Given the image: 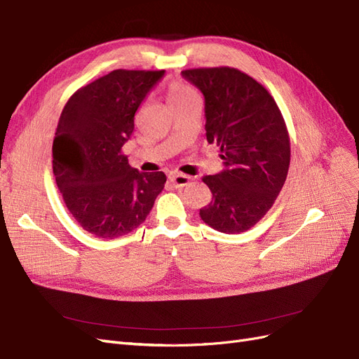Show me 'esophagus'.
Segmentation results:
<instances>
[{
	"label": "esophagus",
	"instance_id": "1",
	"mask_svg": "<svg viewBox=\"0 0 359 359\" xmlns=\"http://www.w3.org/2000/svg\"><path fill=\"white\" fill-rule=\"evenodd\" d=\"M171 182L176 184L177 188H183L187 187V184L191 182V176H187V175H182V172H172V175L170 176Z\"/></svg>",
	"mask_w": 359,
	"mask_h": 359
}]
</instances>
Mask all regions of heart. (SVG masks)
<instances>
[{
    "mask_svg": "<svg viewBox=\"0 0 359 359\" xmlns=\"http://www.w3.org/2000/svg\"><path fill=\"white\" fill-rule=\"evenodd\" d=\"M191 98H196V94L194 92V89H191L188 85H184L182 82H172L168 86L167 100H168L170 107L176 106V104H182Z\"/></svg>",
    "mask_w": 359,
    "mask_h": 359,
    "instance_id": "obj_1",
    "label": "heart"
}]
</instances>
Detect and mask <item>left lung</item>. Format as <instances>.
Segmentation results:
<instances>
[{
    "mask_svg": "<svg viewBox=\"0 0 359 359\" xmlns=\"http://www.w3.org/2000/svg\"><path fill=\"white\" fill-rule=\"evenodd\" d=\"M182 76L203 92L207 142L225 161V170L203 177L213 198L200 216L221 233H245L271 209L287 176L291 143L280 109L237 68H191Z\"/></svg>",
    "mask_w": 359,
    "mask_h": 359,
    "instance_id": "left-lung-1",
    "label": "left lung"
}]
</instances>
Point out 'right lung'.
Returning a JSON list of instances; mask_svg holds the SVG:
<instances>
[{
	"label": "right lung",
	"mask_w": 359,
	"mask_h": 359,
	"mask_svg": "<svg viewBox=\"0 0 359 359\" xmlns=\"http://www.w3.org/2000/svg\"><path fill=\"white\" fill-rule=\"evenodd\" d=\"M164 70H113L77 89L67 101L53 138V175L68 212L98 238L140 226L167 177L128 164L122 146L134 116Z\"/></svg>",
	"instance_id": "1"
}]
</instances>
